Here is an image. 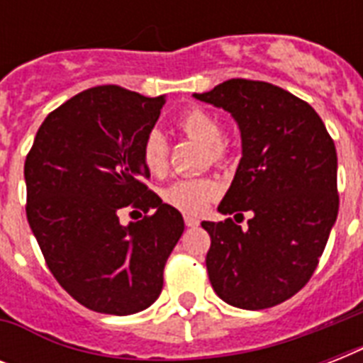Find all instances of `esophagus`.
<instances>
[{"label":"esophagus","mask_w":363,"mask_h":363,"mask_svg":"<svg viewBox=\"0 0 363 363\" xmlns=\"http://www.w3.org/2000/svg\"><path fill=\"white\" fill-rule=\"evenodd\" d=\"M184 224H186L188 228H198L199 226V220L196 218V216L192 215H184Z\"/></svg>","instance_id":"1"}]
</instances>
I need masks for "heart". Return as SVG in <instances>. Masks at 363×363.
<instances>
[{"label":"heart","instance_id":"obj_1","mask_svg":"<svg viewBox=\"0 0 363 363\" xmlns=\"http://www.w3.org/2000/svg\"><path fill=\"white\" fill-rule=\"evenodd\" d=\"M177 128L182 135L205 145V160L215 165L226 164L230 150L222 143L224 125L220 118L201 107H190L179 116ZM141 160L150 175H164L169 164V143L160 130H150L141 143ZM220 192V184L211 177L179 179L164 188L165 203L184 213H201Z\"/></svg>","mask_w":363,"mask_h":363}]
</instances>
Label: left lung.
<instances>
[{
  "mask_svg": "<svg viewBox=\"0 0 363 363\" xmlns=\"http://www.w3.org/2000/svg\"><path fill=\"white\" fill-rule=\"evenodd\" d=\"M194 98L228 111L241 131L242 158L218 211L252 213L247 230L201 222L209 281L233 307H275L309 282L337 218L333 139L307 101L269 82L230 79Z\"/></svg>",
  "mask_w": 363,
  "mask_h": 363,
  "instance_id": "left-lung-1",
  "label": "left lung"
}]
</instances>
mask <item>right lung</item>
<instances>
[{
  "mask_svg": "<svg viewBox=\"0 0 363 363\" xmlns=\"http://www.w3.org/2000/svg\"><path fill=\"white\" fill-rule=\"evenodd\" d=\"M164 104L113 84L88 88L45 118L26 156L31 232L60 286L96 313L150 307L184 232L181 213L145 184L141 143ZM130 206L145 216L124 227Z\"/></svg>",
  "mask_w": 363,
  "mask_h": 363,
  "instance_id": "obj_1",
  "label": "right lung"
}]
</instances>
